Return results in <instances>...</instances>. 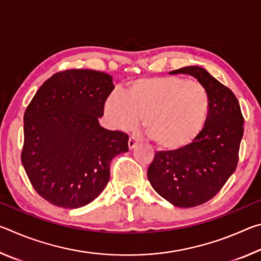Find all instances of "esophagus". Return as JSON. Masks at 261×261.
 Here are the masks:
<instances>
[{
  "label": "esophagus",
  "mask_w": 261,
  "mask_h": 261,
  "mask_svg": "<svg viewBox=\"0 0 261 261\" xmlns=\"http://www.w3.org/2000/svg\"><path fill=\"white\" fill-rule=\"evenodd\" d=\"M138 143H139V140L137 139L136 137L131 136L129 138V141H127V146H129V149H134L137 145H138Z\"/></svg>",
  "instance_id": "34e87169"
}]
</instances>
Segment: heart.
<instances>
[{"label": "heart", "instance_id": "obj_1", "mask_svg": "<svg viewBox=\"0 0 261 261\" xmlns=\"http://www.w3.org/2000/svg\"><path fill=\"white\" fill-rule=\"evenodd\" d=\"M105 116L118 130H130L144 117V127L159 148L178 152L204 130L210 98L199 83L180 77L139 78L127 84L124 94L105 101Z\"/></svg>", "mask_w": 261, "mask_h": 261}]
</instances>
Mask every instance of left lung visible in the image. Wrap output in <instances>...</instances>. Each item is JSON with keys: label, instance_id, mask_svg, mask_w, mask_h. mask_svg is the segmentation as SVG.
Segmentation results:
<instances>
[{"label": "left lung", "instance_id": "obj_1", "mask_svg": "<svg viewBox=\"0 0 261 261\" xmlns=\"http://www.w3.org/2000/svg\"><path fill=\"white\" fill-rule=\"evenodd\" d=\"M206 88L210 112L200 136L178 152L155 153L147 177L153 189L174 206L189 208L211 200L233 174L244 118L235 94L201 67L180 68Z\"/></svg>", "mask_w": 261, "mask_h": 261}]
</instances>
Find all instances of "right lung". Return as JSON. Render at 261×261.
Masks as SVG:
<instances>
[{
	"mask_svg": "<svg viewBox=\"0 0 261 261\" xmlns=\"http://www.w3.org/2000/svg\"><path fill=\"white\" fill-rule=\"evenodd\" d=\"M114 88L108 73L65 70L47 79L26 108L21 163L50 204H90L107 187L113 159L129 151V136L99 123Z\"/></svg>",
	"mask_w": 261,
	"mask_h": 261,
	"instance_id": "add662e5",
	"label": "right lung"
}]
</instances>
